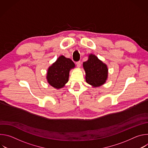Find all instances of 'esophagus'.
Masks as SVG:
<instances>
[{"mask_svg":"<svg viewBox=\"0 0 148 148\" xmlns=\"http://www.w3.org/2000/svg\"><path fill=\"white\" fill-rule=\"evenodd\" d=\"M76 64H77V66L78 67H79L81 66V61H77L76 62Z\"/></svg>","mask_w":148,"mask_h":148,"instance_id":"34e87169","label":"esophagus"}]
</instances>
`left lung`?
<instances>
[{
  "label": "left lung",
  "instance_id": "left-lung-1",
  "mask_svg": "<svg viewBox=\"0 0 148 148\" xmlns=\"http://www.w3.org/2000/svg\"><path fill=\"white\" fill-rule=\"evenodd\" d=\"M87 83L94 87L100 86L105 82L108 75L107 66L95 55L90 54L87 61L83 62Z\"/></svg>",
  "mask_w": 148,
  "mask_h": 148
}]
</instances>
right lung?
<instances>
[{
    "label": "right lung",
    "mask_w": 148,
    "mask_h": 148,
    "mask_svg": "<svg viewBox=\"0 0 148 148\" xmlns=\"http://www.w3.org/2000/svg\"><path fill=\"white\" fill-rule=\"evenodd\" d=\"M75 66L70 58L60 56L54 64L49 67L47 74L48 82L56 88H61L69 81V72Z\"/></svg>",
    "instance_id": "add662e5"
}]
</instances>
